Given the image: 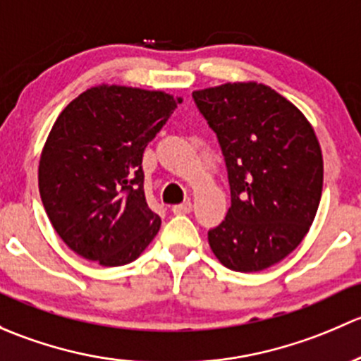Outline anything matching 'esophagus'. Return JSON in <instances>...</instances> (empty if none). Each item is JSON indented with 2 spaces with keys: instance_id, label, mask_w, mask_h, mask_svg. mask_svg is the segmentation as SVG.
Instances as JSON below:
<instances>
[{
  "instance_id": "1",
  "label": "esophagus",
  "mask_w": 361,
  "mask_h": 361,
  "mask_svg": "<svg viewBox=\"0 0 361 361\" xmlns=\"http://www.w3.org/2000/svg\"><path fill=\"white\" fill-rule=\"evenodd\" d=\"M192 210V205H191V202H184V203H180V205H176V207H172V212L176 215H184V214H189V212Z\"/></svg>"
}]
</instances>
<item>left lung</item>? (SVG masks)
<instances>
[{
	"instance_id": "8db88e82",
	"label": "left lung",
	"mask_w": 361,
	"mask_h": 361,
	"mask_svg": "<svg viewBox=\"0 0 361 361\" xmlns=\"http://www.w3.org/2000/svg\"><path fill=\"white\" fill-rule=\"evenodd\" d=\"M215 132L228 169L231 207L208 231L226 267L255 273L287 257L317 215L322 149L304 114L261 83H226L192 92Z\"/></svg>"
}]
</instances>
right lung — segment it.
<instances>
[{
  "label": "right lung",
  "mask_w": 361,
  "mask_h": 361,
  "mask_svg": "<svg viewBox=\"0 0 361 361\" xmlns=\"http://www.w3.org/2000/svg\"><path fill=\"white\" fill-rule=\"evenodd\" d=\"M182 99L100 85L59 114L39 159V195L57 235L100 266L135 261L161 226L144 195L142 154Z\"/></svg>",
  "instance_id": "1"
}]
</instances>
